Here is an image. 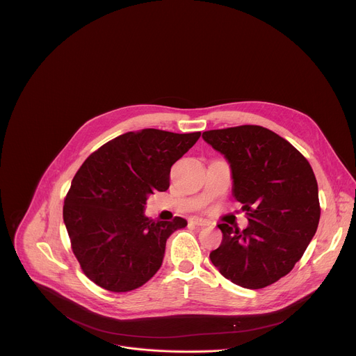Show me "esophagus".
Returning a JSON list of instances; mask_svg holds the SVG:
<instances>
[{
  "mask_svg": "<svg viewBox=\"0 0 356 356\" xmlns=\"http://www.w3.org/2000/svg\"><path fill=\"white\" fill-rule=\"evenodd\" d=\"M190 222L194 224V225H200V227H206V225H210V221L206 220V218H200V217H191L190 218Z\"/></svg>",
  "mask_w": 356,
  "mask_h": 356,
  "instance_id": "obj_1",
  "label": "esophagus"
}]
</instances>
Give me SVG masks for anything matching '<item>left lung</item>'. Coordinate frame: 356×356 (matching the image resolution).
Wrapping results in <instances>:
<instances>
[{
    "label": "left lung",
    "mask_w": 356,
    "mask_h": 356,
    "mask_svg": "<svg viewBox=\"0 0 356 356\" xmlns=\"http://www.w3.org/2000/svg\"><path fill=\"white\" fill-rule=\"evenodd\" d=\"M202 138L228 159L234 197L249 221L245 229L220 224L222 242L210 259L232 283L264 289L294 268L317 231L314 172L290 142L259 125L206 131Z\"/></svg>",
    "instance_id": "8db88e82"
}]
</instances>
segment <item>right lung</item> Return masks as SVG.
<instances>
[{"label":"right lung","mask_w":356,"mask_h":356,"mask_svg":"<svg viewBox=\"0 0 356 356\" xmlns=\"http://www.w3.org/2000/svg\"><path fill=\"white\" fill-rule=\"evenodd\" d=\"M201 132H127L84 161L72 180L63 221L83 273L110 291L145 284L163 262L168 238L187 221L143 216L149 194L166 191L172 165Z\"/></svg>","instance_id":"add662e5"}]
</instances>
